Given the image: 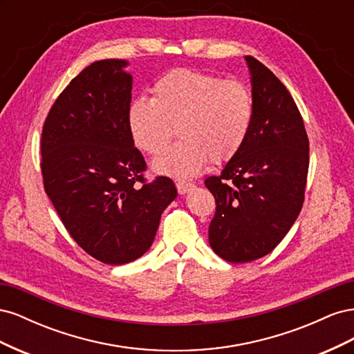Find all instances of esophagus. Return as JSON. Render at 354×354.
I'll list each match as a JSON object with an SVG mask.
<instances>
[{"mask_svg": "<svg viewBox=\"0 0 354 354\" xmlns=\"http://www.w3.org/2000/svg\"><path fill=\"white\" fill-rule=\"evenodd\" d=\"M176 187H177L180 195H186L189 190H192V189L195 187V185H194V183H187V181L178 180V181H176Z\"/></svg>", "mask_w": 354, "mask_h": 354, "instance_id": "34e87169", "label": "esophagus"}]
</instances>
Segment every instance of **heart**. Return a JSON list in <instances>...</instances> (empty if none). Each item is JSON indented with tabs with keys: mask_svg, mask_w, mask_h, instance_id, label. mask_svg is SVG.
<instances>
[{
	"mask_svg": "<svg viewBox=\"0 0 354 354\" xmlns=\"http://www.w3.org/2000/svg\"><path fill=\"white\" fill-rule=\"evenodd\" d=\"M152 99L128 108L134 145L149 155L162 153L178 127L180 143L153 160L155 173L190 178L212 162L230 160L243 146L252 124V97L238 81L207 72L173 69L152 85Z\"/></svg>",
	"mask_w": 354,
	"mask_h": 354,
	"instance_id": "b5f03b06",
	"label": "heart"
}]
</instances>
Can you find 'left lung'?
Returning a JSON list of instances; mask_svg holds the SVG:
<instances>
[{"label": "left lung", "instance_id": "1", "mask_svg": "<svg viewBox=\"0 0 354 354\" xmlns=\"http://www.w3.org/2000/svg\"><path fill=\"white\" fill-rule=\"evenodd\" d=\"M245 60L251 130L221 174L205 180L217 205L209 245L230 263L261 259L279 245L301 211L308 173V138L292 95L261 62Z\"/></svg>", "mask_w": 354, "mask_h": 354}]
</instances>
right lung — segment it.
Wrapping results in <instances>:
<instances>
[{
    "label": "right lung",
    "instance_id": "1",
    "mask_svg": "<svg viewBox=\"0 0 354 354\" xmlns=\"http://www.w3.org/2000/svg\"><path fill=\"white\" fill-rule=\"evenodd\" d=\"M127 60L91 63L62 91L41 137L44 189L81 248L104 264L131 263L151 248L173 180L146 183L145 158L128 128L133 77Z\"/></svg>",
    "mask_w": 354,
    "mask_h": 354
}]
</instances>
